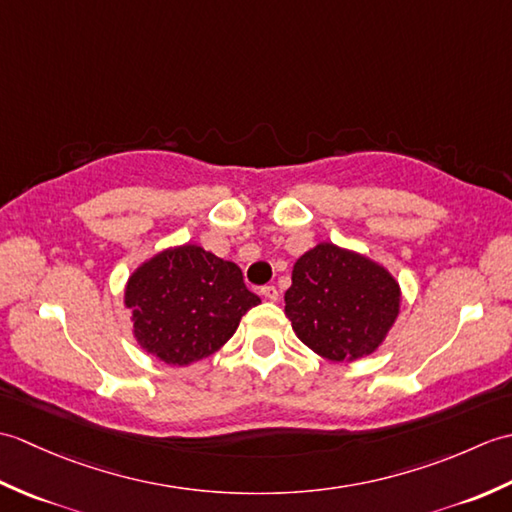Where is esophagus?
Returning a JSON list of instances; mask_svg holds the SVG:
<instances>
[{
    "label": "esophagus",
    "instance_id": "esophagus-1",
    "mask_svg": "<svg viewBox=\"0 0 512 512\" xmlns=\"http://www.w3.org/2000/svg\"><path fill=\"white\" fill-rule=\"evenodd\" d=\"M262 297H264L266 301H277V299H279V290H277L275 286H264V288H262Z\"/></svg>",
    "mask_w": 512,
    "mask_h": 512
}]
</instances>
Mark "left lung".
<instances>
[{
	"label": "left lung",
	"mask_w": 512,
	"mask_h": 512,
	"mask_svg": "<svg viewBox=\"0 0 512 512\" xmlns=\"http://www.w3.org/2000/svg\"><path fill=\"white\" fill-rule=\"evenodd\" d=\"M284 299L301 343L334 363L374 354L400 312V286L389 270L330 242L297 259Z\"/></svg>",
	"instance_id": "8db88e82"
}]
</instances>
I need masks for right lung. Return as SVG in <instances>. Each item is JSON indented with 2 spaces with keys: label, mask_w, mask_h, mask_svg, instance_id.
I'll return each instance as SVG.
<instances>
[{
  "label": "right lung",
  "mask_w": 512,
  "mask_h": 512,
  "mask_svg": "<svg viewBox=\"0 0 512 512\" xmlns=\"http://www.w3.org/2000/svg\"><path fill=\"white\" fill-rule=\"evenodd\" d=\"M257 303L239 266L198 244L162 250L125 286L134 339L147 354L178 367L220 350Z\"/></svg>",
  "instance_id": "1"
}]
</instances>
